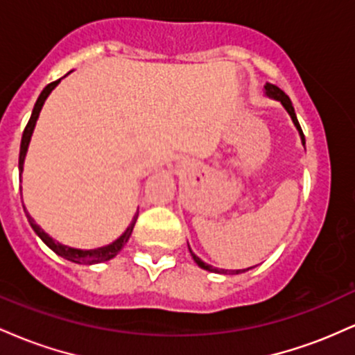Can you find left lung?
I'll return each instance as SVG.
<instances>
[{
  "label": "left lung",
  "mask_w": 355,
  "mask_h": 355,
  "mask_svg": "<svg viewBox=\"0 0 355 355\" xmlns=\"http://www.w3.org/2000/svg\"><path fill=\"white\" fill-rule=\"evenodd\" d=\"M263 89H266V95L268 96V98L280 101V103H282V107H284L285 110H287V113H288V115H291L292 121H294V125H295L297 132H299L300 140H302V145H305V137H304V133H302V128H300V125H299V120H297L295 110H294V107H292V101H291V98H288V96L285 95V93L282 92V89H280L279 87H275V85H272V83H267L266 87H263ZM189 250H190L191 257H193L195 263H197L198 267L203 268V270L214 272V274H242V272H247V270H250V268H254V267H248V268H240V270H225V268H217V267H214V266H209V263L203 262V260L200 259V257L195 255L193 252H191L190 245H189Z\"/></svg>",
  "instance_id": "left-lung-1"
}]
</instances>
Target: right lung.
Wrapping results in <instances>:
<instances>
[{"label": "right lung", "instance_id": "add662e5", "mask_svg": "<svg viewBox=\"0 0 355 355\" xmlns=\"http://www.w3.org/2000/svg\"><path fill=\"white\" fill-rule=\"evenodd\" d=\"M70 73H67V75H70ZM67 75H64V76H67ZM64 76H63V78H64ZM60 81H61V78L56 80V81H53V83L46 85V87H44V89L42 92V95H40L38 100H36L33 113H31V116H30V121H28L26 128H24L23 137H21V146H19V164H18V166H19V182H21L24 158H26L28 146H30L31 135H33V130H35V126H36V120H38L40 112H42L44 101H46L48 96H50V93L56 88V85H58ZM23 209H24V205H23ZM24 214H26L28 222H30L31 229L35 230V234L38 235V237L42 239L43 242L46 243V245L50 247L56 255L63 257V259L70 260V262H73V263H85V266H93V263H101V262H107V260H110V259H113V257H115L118 252H120L121 248L125 247V243L128 242L130 235H132V232H133V227H135L137 217H138V214H135V217H133L132 223H130V225H128V229H126L123 234H121L120 237L115 240V242L108 243V245L98 247V248H89V250H85V248H75V247H70V245H64V243H61V242H58V240H55L53 237H50V235H48L46 232H44L42 227H40L38 223L35 222L33 217H31V215L28 214L26 209H24Z\"/></svg>", "mask_w": 355, "mask_h": 355}]
</instances>
